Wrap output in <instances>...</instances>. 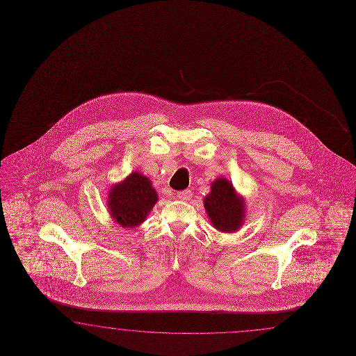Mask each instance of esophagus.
I'll list each match as a JSON object with an SVG mask.
<instances>
[{
	"label": "esophagus",
	"instance_id": "1",
	"mask_svg": "<svg viewBox=\"0 0 356 356\" xmlns=\"http://www.w3.org/2000/svg\"><path fill=\"white\" fill-rule=\"evenodd\" d=\"M176 197L180 200V201H191L193 197L192 191L189 189H185V191H180V192L176 193Z\"/></svg>",
	"mask_w": 356,
	"mask_h": 356
}]
</instances>
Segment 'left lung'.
I'll use <instances>...</instances> for the list:
<instances>
[{"mask_svg": "<svg viewBox=\"0 0 356 356\" xmlns=\"http://www.w3.org/2000/svg\"><path fill=\"white\" fill-rule=\"evenodd\" d=\"M204 209L213 227L221 232L237 231L245 218L243 202L227 179H218L211 185V192L204 197Z\"/></svg>", "mask_w": 356, "mask_h": 356, "instance_id": "1", "label": "left lung"}]
</instances>
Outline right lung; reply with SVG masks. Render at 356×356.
Instances as JSON below:
<instances>
[{
	"mask_svg": "<svg viewBox=\"0 0 356 356\" xmlns=\"http://www.w3.org/2000/svg\"><path fill=\"white\" fill-rule=\"evenodd\" d=\"M158 201L150 180L138 172L131 173L115 185L108 194V210L122 227L132 228L141 224Z\"/></svg>",
	"mask_w": 356,
	"mask_h": 356,
	"instance_id": "add662e5",
	"label": "right lung"
}]
</instances>
